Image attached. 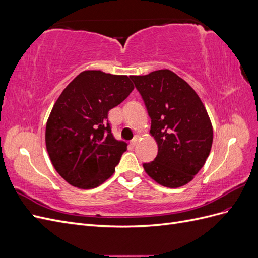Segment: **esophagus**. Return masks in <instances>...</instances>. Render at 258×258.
Wrapping results in <instances>:
<instances>
[{
    "label": "esophagus",
    "instance_id": "1",
    "mask_svg": "<svg viewBox=\"0 0 258 258\" xmlns=\"http://www.w3.org/2000/svg\"><path fill=\"white\" fill-rule=\"evenodd\" d=\"M138 143H139V138H138V137H135V138L132 139L131 141H130V144H131L132 146H136Z\"/></svg>",
    "mask_w": 258,
    "mask_h": 258
}]
</instances>
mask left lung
<instances>
[{"mask_svg":"<svg viewBox=\"0 0 258 258\" xmlns=\"http://www.w3.org/2000/svg\"><path fill=\"white\" fill-rule=\"evenodd\" d=\"M150 115L158 153L144 162L158 184L176 188L190 182L204 167L213 142L207 110L195 90L170 70L130 76Z\"/></svg>","mask_w":258,"mask_h":258,"instance_id":"obj_1","label":"left lung"}]
</instances>
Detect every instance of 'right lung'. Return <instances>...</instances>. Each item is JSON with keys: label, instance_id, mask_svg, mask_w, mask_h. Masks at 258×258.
I'll use <instances>...</instances> for the list:
<instances>
[{"label": "right lung", "instance_id": "1", "mask_svg": "<svg viewBox=\"0 0 258 258\" xmlns=\"http://www.w3.org/2000/svg\"><path fill=\"white\" fill-rule=\"evenodd\" d=\"M134 88L126 75L85 71L62 91L45 140L54 169L69 184L95 188L114 173L127 143L114 138L107 116Z\"/></svg>", "mask_w": 258, "mask_h": 258}]
</instances>
